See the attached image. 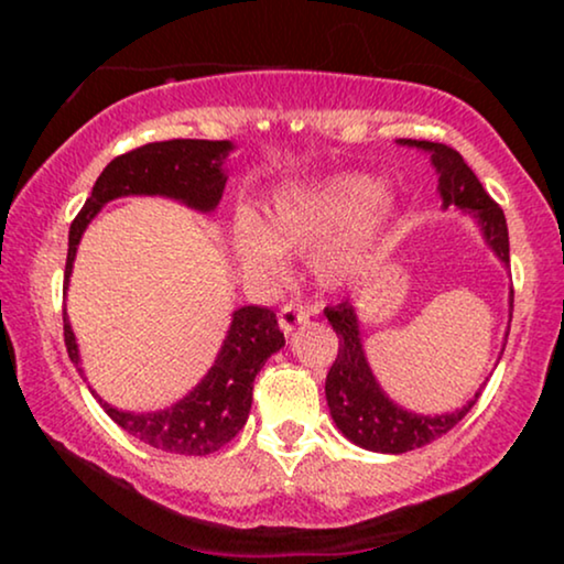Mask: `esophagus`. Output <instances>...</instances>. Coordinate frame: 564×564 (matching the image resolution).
<instances>
[{"label": "esophagus", "mask_w": 564, "mask_h": 564, "mask_svg": "<svg viewBox=\"0 0 564 564\" xmlns=\"http://www.w3.org/2000/svg\"><path fill=\"white\" fill-rule=\"evenodd\" d=\"M307 318H311V311H305L303 305H284L280 311V328L284 330V334H292V330L303 326V323H307Z\"/></svg>", "instance_id": "1"}]
</instances>
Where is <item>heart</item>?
Returning <instances> with one entry per match:
<instances>
[{"mask_svg":"<svg viewBox=\"0 0 564 564\" xmlns=\"http://www.w3.org/2000/svg\"><path fill=\"white\" fill-rule=\"evenodd\" d=\"M392 197L372 176L336 174L276 187L261 205V218L243 213L230 226V249L249 274L276 276L284 253L318 249L313 272L338 284L359 264L361 246L388 218Z\"/></svg>","mask_w":564,"mask_h":564,"instance_id":"heart-1","label":"heart"}]
</instances>
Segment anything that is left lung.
<instances>
[{"label":"left lung","instance_id":"8db88e82","mask_svg":"<svg viewBox=\"0 0 564 564\" xmlns=\"http://www.w3.org/2000/svg\"><path fill=\"white\" fill-rule=\"evenodd\" d=\"M400 145L408 149H419L431 156V166L438 174V197L442 207H457L467 213L488 243V249L508 267V226L506 215L500 207L492 203L488 192L482 189L473 169L465 164V159L457 151L444 143L431 141H411V138H398ZM511 311H513V290L508 292V330H511ZM330 326L338 336V354L334 367L326 377V400L330 419L338 431L349 438L351 444L361 446L367 452L380 454H403L419 446L434 442L446 431L457 426V423L469 413V408L477 403L482 388L467 400L465 405L452 413L423 415L405 411L403 405L392 403L382 384L369 367L365 344H361V330L357 318V305L344 300L334 307L323 311ZM508 338V334H506ZM503 338V349H506ZM503 354V351H500ZM485 384V382H482Z\"/></svg>","mask_w":564,"mask_h":564}]
</instances>
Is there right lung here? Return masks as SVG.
<instances>
[{
    "label": "right lung",
    "instance_id": "obj_1",
    "mask_svg": "<svg viewBox=\"0 0 564 564\" xmlns=\"http://www.w3.org/2000/svg\"><path fill=\"white\" fill-rule=\"evenodd\" d=\"M236 145L230 141H176L145 143L141 149L122 153L105 166L82 213L68 230V253L64 272V292L74 272L76 249L84 230L107 203L118 197L149 195L169 197L197 213H213L218 207L228 182V156ZM64 338L68 359L84 377L79 344L64 311ZM284 346V334L276 315L269 307L243 305L230 315L228 334L207 375L182 400L164 411L135 413L115 408L91 390L105 413L126 429L130 436L141 438L153 449L205 457L226 446L243 429L251 411L253 377L264 361ZM87 380V377H84Z\"/></svg>",
    "mask_w": 564,
    "mask_h": 564
}]
</instances>
